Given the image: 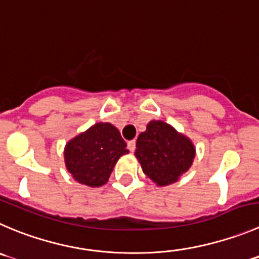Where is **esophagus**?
<instances>
[{
	"label": "esophagus",
	"mask_w": 259,
	"mask_h": 259,
	"mask_svg": "<svg viewBox=\"0 0 259 259\" xmlns=\"http://www.w3.org/2000/svg\"><path fill=\"white\" fill-rule=\"evenodd\" d=\"M127 147H128V150H130V151L134 152L135 150H136V141H135V140H132V141H128Z\"/></svg>",
	"instance_id": "obj_1"
}]
</instances>
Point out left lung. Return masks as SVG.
<instances>
[{"label": "left lung", "mask_w": 259, "mask_h": 259, "mask_svg": "<svg viewBox=\"0 0 259 259\" xmlns=\"http://www.w3.org/2000/svg\"><path fill=\"white\" fill-rule=\"evenodd\" d=\"M136 156L144 173L159 186H168L191 168L194 147L162 120H151L136 142Z\"/></svg>", "instance_id": "8db88e82"}]
</instances>
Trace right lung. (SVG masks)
Masks as SVG:
<instances>
[{
    "label": "right lung",
    "instance_id": "1",
    "mask_svg": "<svg viewBox=\"0 0 259 259\" xmlns=\"http://www.w3.org/2000/svg\"><path fill=\"white\" fill-rule=\"evenodd\" d=\"M125 147L114 125L97 123L66 145V166L78 183L100 187L108 182L118 159L128 152Z\"/></svg>",
    "mask_w": 259,
    "mask_h": 259
}]
</instances>
